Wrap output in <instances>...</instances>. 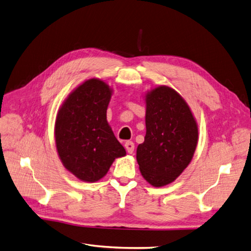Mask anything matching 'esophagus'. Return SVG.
I'll return each instance as SVG.
<instances>
[{
    "label": "esophagus",
    "mask_w": 251,
    "mask_h": 251,
    "mask_svg": "<svg viewBox=\"0 0 251 251\" xmlns=\"http://www.w3.org/2000/svg\"><path fill=\"white\" fill-rule=\"evenodd\" d=\"M125 149L128 153H132L134 151V143L132 142V141H127V142L125 143Z\"/></svg>",
    "instance_id": "34e87169"
}]
</instances>
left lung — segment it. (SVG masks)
<instances>
[{
    "mask_svg": "<svg viewBox=\"0 0 251 251\" xmlns=\"http://www.w3.org/2000/svg\"><path fill=\"white\" fill-rule=\"evenodd\" d=\"M146 134L137 149L141 174L153 187L173 182L190 164L198 141V126L182 96L159 86L145 96Z\"/></svg>",
    "mask_w": 251,
    "mask_h": 251,
    "instance_id": "1",
    "label": "left lung"
}]
</instances>
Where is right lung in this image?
Returning <instances> with one entry per match:
<instances>
[{
	"label": "right lung",
	"instance_id": "right-lung-1",
	"mask_svg": "<svg viewBox=\"0 0 251 251\" xmlns=\"http://www.w3.org/2000/svg\"><path fill=\"white\" fill-rule=\"evenodd\" d=\"M111 95L105 81L88 79L70 93L57 113V151L64 168L79 180H100L115 158L126 155L107 122Z\"/></svg>",
	"mask_w": 251,
	"mask_h": 251
}]
</instances>
